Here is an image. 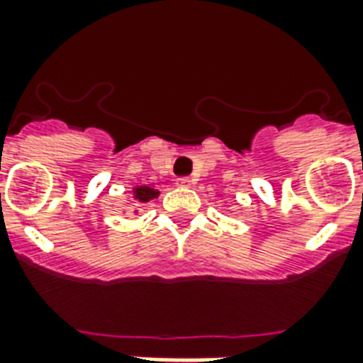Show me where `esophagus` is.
Returning a JSON list of instances; mask_svg holds the SVG:
<instances>
[{"label":"esophagus","mask_w":363,"mask_h":363,"mask_svg":"<svg viewBox=\"0 0 363 363\" xmlns=\"http://www.w3.org/2000/svg\"><path fill=\"white\" fill-rule=\"evenodd\" d=\"M192 179L190 177H181V179H177V186H182V188H188L192 186Z\"/></svg>","instance_id":"34e87169"}]
</instances>
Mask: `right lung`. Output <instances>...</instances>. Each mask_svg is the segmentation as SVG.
Masks as SVG:
<instances>
[{
  "label": "right lung",
  "instance_id": "add662e5",
  "mask_svg": "<svg viewBox=\"0 0 363 363\" xmlns=\"http://www.w3.org/2000/svg\"><path fill=\"white\" fill-rule=\"evenodd\" d=\"M158 190H154V188L150 186H137L133 188V198L137 199V201H143V203H147V201H150V199L158 198Z\"/></svg>",
  "mask_w": 363,
  "mask_h": 363
}]
</instances>
